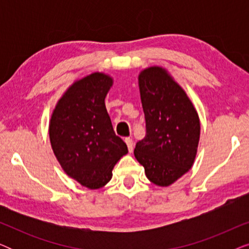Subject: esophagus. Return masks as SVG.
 I'll use <instances>...</instances> for the list:
<instances>
[{
  "mask_svg": "<svg viewBox=\"0 0 249 249\" xmlns=\"http://www.w3.org/2000/svg\"><path fill=\"white\" fill-rule=\"evenodd\" d=\"M124 142H125V144H127L129 153H131L132 149H134V142H132V139L131 138H125Z\"/></svg>",
  "mask_w": 249,
  "mask_h": 249,
  "instance_id": "34e87169",
  "label": "esophagus"
}]
</instances>
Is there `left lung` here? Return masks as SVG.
I'll return each instance as SVG.
<instances>
[{
	"label": "left lung",
	"mask_w": 249,
	"mask_h": 249,
	"mask_svg": "<svg viewBox=\"0 0 249 249\" xmlns=\"http://www.w3.org/2000/svg\"><path fill=\"white\" fill-rule=\"evenodd\" d=\"M146 136L136 144L135 158L149 181L168 187L192 169L200 136L193 102L169 71L148 67L138 74Z\"/></svg>",
	"instance_id": "1"
}]
</instances>
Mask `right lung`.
I'll return each instance as SVG.
<instances>
[{"instance_id":"right-lung-1","label":"right lung","mask_w":249,"mask_h":249,"mask_svg":"<svg viewBox=\"0 0 249 249\" xmlns=\"http://www.w3.org/2000/svg\"><path fill=\"white\" fill-rule=\"evenodd\" d=\"M112 85L113 78L98 71L74 80L50 119V142L57 162L68 177L88 189L107 185L114 165L128 153L105 107Z\"/></svg>"}]
</instances>
